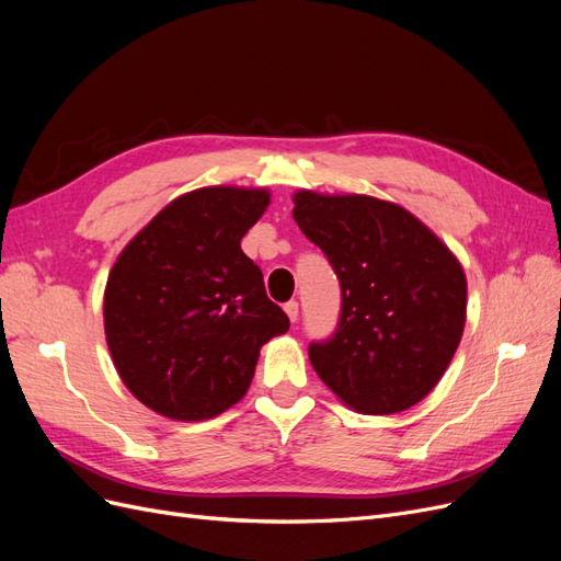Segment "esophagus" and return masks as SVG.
<instances>
[{"instance_id": "34e87169", "label": "esophagus", "mask_w": 561, "mask_h": 561, "mask_svg": "<svg viewBox=\"0 0 561 561\" xmlns=\"http://www.w3.org/2000/svg\"><path fill=\"white\" fill-rule=\"evenodd\" d=\"M283 309H285V313H287V318H290V320H293V322H297V318H299V304H297V301H295V299H290V301H287V304H285V307H283Z\"/></svg>"}]
</instances>
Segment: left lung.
<instances>
[{"mask_svg": "<svg viewBox=\"0 0 561 561\" xmlns=\"http://www.w3.org/2000/svg\"><path fill=\"white\" fill-rule=\"evenodd\" d=\"M293 215L342 290L334 332L309 344L318 377L363 414L410 410L443 379L461 342V264L396 203L299 192Z\"/></svg>", "mask_w": 561, "mask_h": 561, "instance_id": "8db88e82", "label": "left lung"}]
</instances>
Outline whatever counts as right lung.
I'll return each mask as SVG.
<instances>
[{"label": "right lung", "instance_id": "obj_1", "mask_svg": "<svg viewBox=\"0 0 561 561\" xmlns=\"http://www.w3.org/2000/svg\"><path fill=\"white\" fill-rule=\"evenodd\" d=\"M268 192L206 186L165 206L118 254L105 334L118 377L168 419H210L239 402L260 348L290 318L264 290L241 239Z\"/></svg>", "mask_w": 561, "mask_h": 561}]
</instances>
